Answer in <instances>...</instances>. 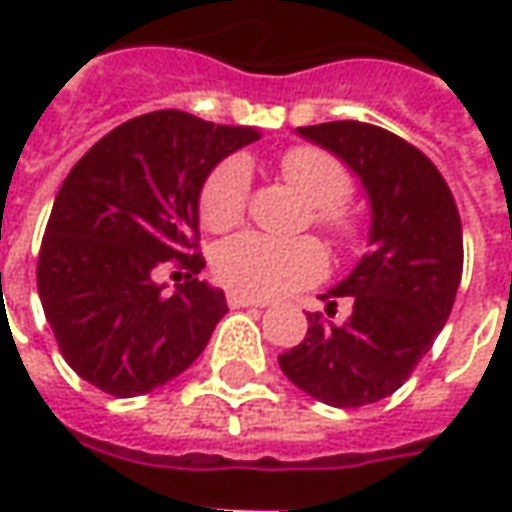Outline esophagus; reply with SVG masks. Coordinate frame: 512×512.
Instances as JSON below:
<instances>
[{
  "mask_svg": "<svg viewBox=\"0 0 512 512\" xmlns=\"http://www.w3.org/2000/svg\"><path fill=\"white\" fill-rule=\"evenodd\" d=\"M227 302H230V307H266V302H260V299H249V296H241V293H230V296H227Z\"/></svg>",
  "mask_w": 512,
  "mask_h": 512,
  "instance_id": "1",
  "label": "esophagus"
}]
</instances>
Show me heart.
<instances>
[{
	"label": "heart",
	"instance_id": "heart-1",
	"mask_svg": "<svg viewBox=\"0 0 512 512\" xmlns=\"http://www.w3.org/2000/svg\"><path fill=\"white\" fill-rule=\"evenodd\" d=\"M282 174L310 207L316 221L335 235H349V221L338 207L352 194V180L341 163L321 149L299 146L282 157ZM252 169L246 157H230L207 177L199 213L210 230H230L244 219ZM216 277L230 291L249 299H274L316 282L324 274V252L316 241H277L260 232L235 235L216 252Z\"/></svg>",
	"mask_w": 512,
	"mask_h": 512
}]
</instances>
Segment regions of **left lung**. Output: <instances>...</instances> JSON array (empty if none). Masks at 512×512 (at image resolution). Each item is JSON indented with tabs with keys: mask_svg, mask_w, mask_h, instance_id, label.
I'll list each match as a JSON object with an SVG mask.
<instances>
[{
	"mask_svg": "<svg viewBox=\"0 0 512 512\" xmlns=\"http://www.w3.org/2000/svg\"><path fill=\"white\" fill-rule=\"evenodd\" d=\"M296 132L355 174L371 221L368 252L324 293L346 296L352 316L324 324L307 313L305 341L282 352L280 368L324 405H371L402 388L452 313L463 274L457 205L430 157L382 127L327 121Z\"/></svg>",
	"mask_w": 512,
	"mask_h": 512,
	"instance_id": "left-lung-1",
	"label": "left lung"
}]
</instances>
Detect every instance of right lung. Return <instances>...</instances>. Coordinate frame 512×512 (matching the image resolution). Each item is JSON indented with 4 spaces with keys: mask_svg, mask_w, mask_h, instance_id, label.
I'll return each mask as SVG.
<instances>
[{
    "mask_svg": "<svg viewBox=\"0 0 512 512\" xmlns=\"http://www.w3.org/2000/svg\"><path fill=\"white\" fill-rule=\"evenodd\" d=\"M260 138L180 110L124 121L60 185L38 255V293L57 346L82 380L113 396L166 385L202 355L224 313L221 288L189 282L166 297L156 266L199 274V196L224 157Z\"/></svg>",
    "mask_w": 512,
    "mask_h": 512,
    "instance_id": "add662e5",
    "label": "right lung"
}]
</instances>
